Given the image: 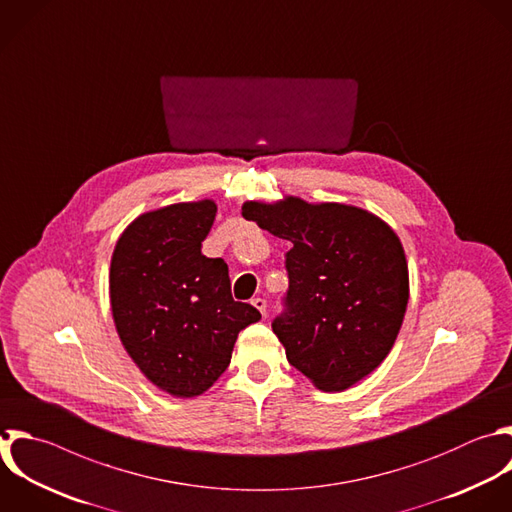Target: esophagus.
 Here are the masks:
<instances>
[{"label": "esophagus", "mask_w": 512, "mask_h": 512, "mask_svg": "<svg viewBox=\"0 0 512 512\" xmlns=\"http://www.w3.org/2000/svg\"><path fill=\"white\" fill-rule=\"evenodd\" d=\"M252 304L260 310V314H262V316H266V308H268V306H266V300H264V298H254V300H252Z\"/></svg>", "instance_id": "esophagus-1"}]
</instances>
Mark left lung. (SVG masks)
I'll list each match as a JSON object with an SVG mask.
<instances>
[{"label": "left lung", "instance_id": "8db88e82", "mask_svg": "<svg viewBox=\"0 0 512 512\" xmlns=\"http://www.w3.org/2000/svg\"><path fill=\"white\" fill-rule=\"evenodd\" d=\"M242 216L292 244L286 312L272 322L288 362L322 392H342L376 370L408 304L396 232L368 210L296 196L244 202Z\"/></svg>", "mask_w": 512, "mask_h": 512}]
</instances>
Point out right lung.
<instances>
[{
  "label": "right lung",
  "instance_id": "1",
  "mask_svg": "<svg viewBox=\"0 0 512 512\" xmlns=\"http://www.w3.org/2000/svg\"><path fill=\"white\" fill-rule=\"evenodd\" d=\"M216 210L198 200L146 212L112 254L118 336L142 374L176 398L204 394L228 368L240 330L260 320L232 298L228 264L202 254Z\"/></svg>",
  "mask_w": 512,
  "mask_h": 512
}]
</instances>
